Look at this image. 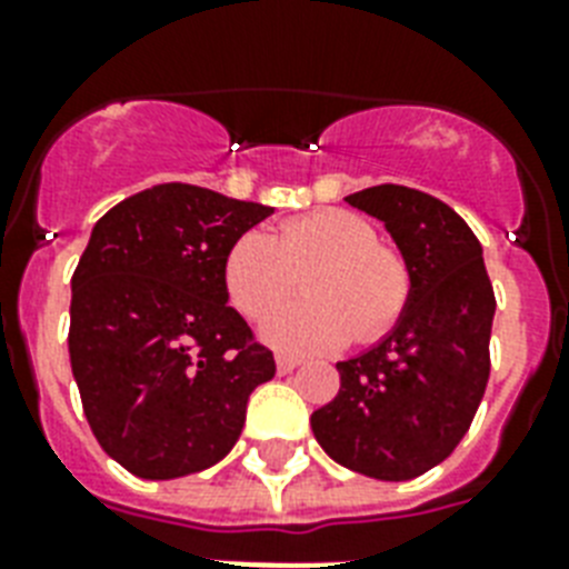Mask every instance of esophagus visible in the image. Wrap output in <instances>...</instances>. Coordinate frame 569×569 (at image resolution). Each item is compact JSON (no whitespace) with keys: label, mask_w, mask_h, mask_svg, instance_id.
Here are the masks:
<instances>
[{"label":"esophagus","mask_w":569,"mask_h":569,"mask_svg":"<svg viewBox=\"0 0 569 569\" xmlns=\"http://www.w3.org/2000/svg\"><path fill=\"white\" fill-rule=\"evenodd\" d=\"M298 366H301V360H298V357H289V355H277V372H280V375H289V372H295V369H298Z\"/></svg>","instance_id":"esophagus-1"}]
</instances>
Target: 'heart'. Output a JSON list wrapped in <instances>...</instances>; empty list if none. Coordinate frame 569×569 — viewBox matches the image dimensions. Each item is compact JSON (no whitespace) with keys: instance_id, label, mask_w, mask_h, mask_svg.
Returning <instances> with one entry per match:
<instances>
[{"instance_id":"obj_1","label":"heart","mask_w":569,"mask_h":569,"mask_svg":"<svg viewBox=\"0 0 569 569\" xmlns=\"http://www.w3.org/2000/svg\"><path fill=\"white\" fill-rule=\"evenodd\" d=\"M305 277L308 298L276 309ZM232 307L250 321L274 317L266 339L283 351H328L378 342L396 328L413 298V271L405 253L378 241V230L348 209L289 218L268 239L250 230L232 241L223 262Z\"/></svg>"}]
</instances>
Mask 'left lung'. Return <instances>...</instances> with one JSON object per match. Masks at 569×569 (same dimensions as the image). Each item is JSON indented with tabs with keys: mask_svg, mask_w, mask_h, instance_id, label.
Wrapping results in <instances>:
<instances>
[{
	"mask_svg": "<svg viewBox=\"0 0 569 569\" xmlns=\"http://www.w3.org/2000/svg\"><path fill=\"white\" fill-rule=\"evenodd\" d=\"M346 200L387 223L413 271V298L380 346L337 363V398L310 425L342 467L410 481L449 458L476 419L490 378L493 283L476 232L437 197L372 186Z\"/></svg>",
	"mask_w": 569,
	"mask_h": 569,
	"instance_id": "obj_1",
	"label": "left lung"
}]
</instances>
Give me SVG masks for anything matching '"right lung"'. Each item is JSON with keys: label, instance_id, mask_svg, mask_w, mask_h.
Returning <instances> with one entry per match:
<instances>
[{"label": "right lung", "instance_id": "1", "mask_svg": "<svg viewBox=\"0 0 569 569\" xmlns=\"http://www.w3.org/2000/svg\"><path fill=\"white\" fill-rule=\"evenodd\" d=\"M274 212L164 182L102 214L73 271L70 366L109 458L150 481L230 455L274 355L227 303L232 241Z\"/></svg>", "mask_w": 569, "mask_h": 569}]
</instances>
